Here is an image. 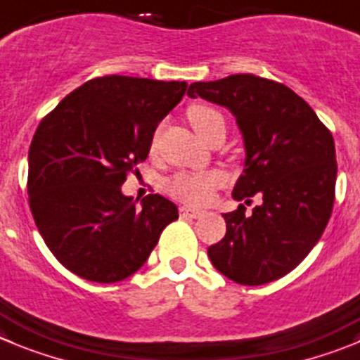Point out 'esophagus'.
<instances>
[{
	"instance_id": "obj_1",
	"label": "esophagus",
	"mask_w": 360,
	"mask_h": 360,
	"mask_svg": "<svg viewBox=\"0 0 360 360\" xmlns=\"http://www.w3.org/2000/svg\"><path fill=\"white\" fill-rule=\"evenodd\" d=\"M179 214L184 218H199L202 214V211L199 210H193V207H188V206H181L179 207Z\"/></svg>"
}]
</instances>
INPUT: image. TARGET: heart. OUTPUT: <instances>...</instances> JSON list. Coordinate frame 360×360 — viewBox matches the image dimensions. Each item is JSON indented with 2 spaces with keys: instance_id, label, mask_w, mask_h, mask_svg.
<instances>
[{
  "instance_id": "heart-1",
  "label": "heart",
  "mask_w": 360,
  "mask_h": 360,
  "mask_svg": "<svg viewBox=\"0 0 360 360\" xmlns=\"http://www.w3.org/2000/svg\"><path fill=\"white\" fill-rule=\"evenodd\" d=\"M188 120H190L191 127L195 129L200 139H210L211 134L217 131H224L226 133V120L224 115L218 112L217 108L210 106V104H191L188 108ZM153 149L156 147V136L153 139ZM224 183V177L217 172H206V174H190L181 172L174 176L172 179L167 181L165 190L170 197L176 200H181L184 204H191V206H202L210 200L211 193L214 188H218Z\"/></svg>"
}]
</instances>
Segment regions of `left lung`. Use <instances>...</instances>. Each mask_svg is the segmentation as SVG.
<instances>
[{"instance_id":"1","label":"left lung","mask_w":360,"mask_h":360,"mask_svg":"<svg viewBox=\"0 0 360 360\" xmlns=\"http://www.w3.org/2000/svg\"><path fill=\"white\" fill-rule=\"evenodd\" d=\"M190 97L226 106L245 140V170L233 197L243 204L224 214L227 233L207 248L220 274L243 286L284 277L323 234L335 199V147L328 127L290 86L254 74L197 82Z\"/></svg>"}]
</instances>
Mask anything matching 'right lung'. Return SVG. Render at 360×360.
Returning a JSON list of instances; mask_svg holds the SVG:
<instances>
[{
  "label": "right lung",
  "mask_w": 360,
  "mask_h": 360,
  "mask_svg": "<svg viewBox=\"0 0 360 360\" xmlns=\"http://www.w3.org/2000/svg\"><path fill=\"white\" fill-rule=\"evenodd\" d=\"M186 89V82L101 76L40 120L28 153L30 210L67 270L103 284L124 281L177 220L169 199L154 193L139 207L120 186Z\"/></svg>",
  "instance_id": "right-lung-1"
}]
</instances>
